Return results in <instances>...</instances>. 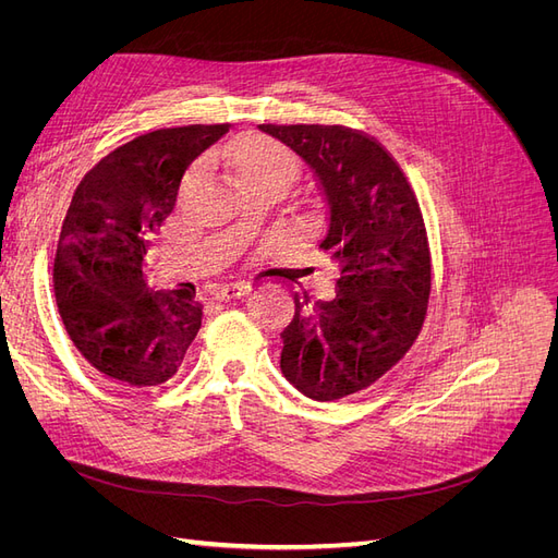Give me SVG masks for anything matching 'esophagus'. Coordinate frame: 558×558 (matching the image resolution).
Listing matches in <instances>:
<instances>
[{"label":"esophagus","instance_id":"obj_1","mask_svg":"<svg viewBox=\"0 0 558 558\" xmlns=\"http://www.w3.org/2000/svg\"><path fill=\"white\" fill-rule=\"evenodd\" d=\"M251 289L246 283H228V286H218V289H214V298L216 300H238V298H244Z\"/></svg>","mask_w":558,"mask_h":558}]
</instances>
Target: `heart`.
<instances>
[{
	"label": "heart",
	"mask_w": 558,
	"mask_h": 558,
	"mask_svg": "<svg viewBox=\"0 0 558 558\" xmlns=\"http://www.w3.org/2000/svg\"><path fill=\"white\" fill-rule=\"evenodd\" d=\"M228 156L234 162L240 181L246 185H256L265 181H286L295 177L298 160L295 154L277 140H269L265 134H244L228 146ZM205 177V167L199 162L185 172L181 181V193H191Z\"/></svg>",
	"instance_id": "obj_1"
}]
</instances>
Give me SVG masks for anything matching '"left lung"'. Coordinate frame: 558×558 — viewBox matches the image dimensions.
<instances>
[{
    "instance_id": "obj_1",
    "label": "left lung",
    "mask_w": 558,
    "mask_h": 558,
    "mask_svg": "<svg viewBox=\"0 0 558 558\" xmlns=\"http://www.w3.org/2000/svg\"><path fill=\"white\" fill-rule=\"evenodd\" d=\"M314 170L328 209L320 240L337 267V298L300 302L283 328L281 373L332 402L398 365L424 330L433 258L418 197L398 160L347 125H263Z\"/></svg>"
}]
</instances>
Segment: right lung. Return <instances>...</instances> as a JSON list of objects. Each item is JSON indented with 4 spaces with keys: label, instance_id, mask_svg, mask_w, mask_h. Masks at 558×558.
<instances>
[{
    "label": "right lung",
    "instance_id": "obj_1",
    "mask_svg": "<svg viewBox=\"0 0 558 558\" xmlns=\"http://www.w3.org/2000/svg\"><path fill=\"white\" fill-rule=\"evenodd\" d=\"M230 123L162 128L113 148L86 172L62 221L53 291L74 347L123 386L172 379L202 326V305L154 298L146 251L177 207L189 165Z\"/></svg>",
    "mask_w": 558,
    "mask_h": 558
}]
</instances>
